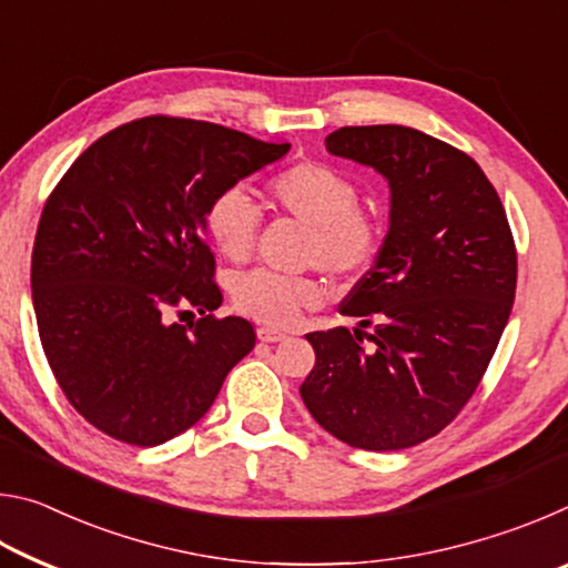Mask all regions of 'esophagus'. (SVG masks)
Listing matches in <instances>:
<instances>
[{"instance_id": "esophagus-1", "label": "esophagus", "mask_w": 568, "mask_h": 568, "mask_svg": "<svg viewBox=\"0 0 568 568\" xmlns=\"http://www.w3.org/2000/svg\"><path fill=\"white\" fill-rule=\"evenodd\" d=\"M257 338H261L263 343H281L287 338V335L275 331V328H257Z\"/></svg>"}]
</instances>
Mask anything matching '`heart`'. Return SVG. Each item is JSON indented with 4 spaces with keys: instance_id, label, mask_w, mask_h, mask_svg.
<instances>
[{
    "instance_id": "1",
    "label": "heart",
    "mask_w": 568,
    "mask_h": 568,
    "mask_svg": "<svg viewBox=\"0 0 568 568\" xmlns=\"http://www.w3.org/2000/svg\"><path fill=\"white\" fill-rule=\"evenodd\" d=\"M267 203L307 225L303 263L318 265L333 281L351 283L373 263L378 225L361 210V190L345 172L323 162H297L267 182ZM205 230L220 255L240 263L253 255L261 213L245 190L227 187L210 200ZM323 285L313 275L250 271L240 275L233 301L267 325H291L303 307L318 305Z\"/></svg>"
}]
</instances>
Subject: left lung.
Listing matches in <instances>:
<instances>
[{"mask_svg": "<svg viewBox=\"0 0 568 568\" xmlns=\"http://www.w3.org/2000/svg\"><path fill=\"white\" fill-rule=\"evenodd\" d=\"M325 148L388 180L390 223L341 305L358 328L305 335L315 365L301 396L353 448L418 446L458 416L501 341L516 295L511 227L484 170L426 132L341 128Z\"/></svg>", "mask_w": 568, "mask_h": 568, "instance_id": "8db88e82", "label": "left lung"}]
</instances>
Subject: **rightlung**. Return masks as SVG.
I'll return each mask as SVG.
<instances>
[{"instance_id": "obj_1", "label": "right lung", "mask_w": 568, "mask_h": 568, "mask_svg": "<svg viewBox=\"0 0 568 568\" xmlns=\"http://www.w3.org/2000/svg\"><path fill=\"white\" fill-rule=\"evenodd\" d=\"M287 150L152 114L102 134L57 182L32 250L37 328L67 400L102 434L165 444L205 416L253 351V325L213 315L223 293L205 210ZM187 304L204 318H169Z\"/></svg>"}]
</instances>
